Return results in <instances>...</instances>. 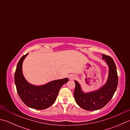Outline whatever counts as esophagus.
Returning <instances> with one entry per match:
<instances>
[{
  "label": "esophagus",
  "instance_id": "34e87169",
  "mask_svg": "<svg viewBox=\"0 0 130 130\" xmlns=\"http://www.w3.org/2000/svg\"><path fill=\"white\" fill-rule=\"evenodd\" d=\"M76 79V76H74V75H71V76H70V80H74V79Z\"/></svg>",
  "mask_w": 130,
  "mask_h": 130
}]
</instances>
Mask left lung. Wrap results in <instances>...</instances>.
Returning <instances> with one entry per match:
<instances>
[{"label": "left lung", "mask_w": 130, "mask_h": 130, "mask_svg": "<svg viewBox=\"0 0 130 130\" xmlns=\"http://www.w3.org/2000/svg\"><path fill=\"white\" fill-rule=\"evenodd\" d=\"M102 59L109 67L108 78L103 87L96 91L85 93L79 83L75 81L74 98L79 107L87 111H96L104 107L112 99L117 89L118 79L114 61L112 57L105 54L102 55Z\"/></svg>", "instance_id": "left-lung-1"}]
</instances>
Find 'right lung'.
<instances>
[{
  "instance_id": "right-lung-1",
  "label": "right lung",
  "mask_w": 130,
  "mask_h": 130,
  "mask_svg": "<svg viewBox=\"0 0 130 130\" xmlns=\"http://www.w3.org/2000/svg\"><path fill=\"white\" fill-rule=\"evenodd\" d=\"M28 54L21 58L14 74V82L17 93L26 106L35 109H45L56 101L61 87L69 81L68 78L56 80L40 86L31 84L22 73V63Z\"/></svg>"
}]
</instances>
